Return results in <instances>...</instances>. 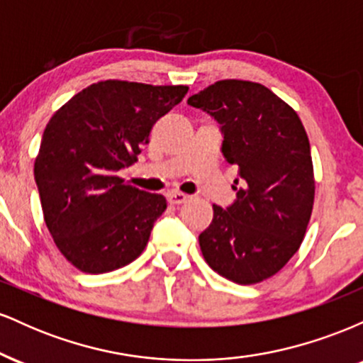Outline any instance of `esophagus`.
I'll return each mask as SVG.
<instances>
[{"mask_svg": "<svg viewBox=\"0 0 363 363\" xmlns=\"http://www.w3.org/2000/svg\"><path fill=\"white\" fill-rule=\"evenodd\" d=\"M187 198H189V196L181 193V191H169L167 193V201L170 205H181V203H184Z\"/></svg>", "mask_w": 363, "mask_h": 363, "instance_id": "34e87169", "label": "esophagus"}]
</instances>
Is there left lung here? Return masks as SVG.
Masks as SVG:
<instances>
[{
  "label": "left lung",
  "instance_id": "8db88e82",
  "mask_svg": "<svg viewBox=\"0 0 363 363\" xmlns=\"http://www.w3.org/2000/svg\"><path fill=\"white\" fill-rule=\"evenodd\" d=\"M220 124L222 153L239 167L235 201L213 205L199 234L211 269L239 285L278 273L301 247L312 205L311 145L297 112L261 83L222 80L187 99Z\"/></svg>",
  "mask_w": 363,
  "mask_h": 363
}]
</instances>
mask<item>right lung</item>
<instances>
[{
	"label": "right lung",
	"mask_w": 363,
	"mask_h": 363,
	"mask_svg": "<svg viewBox=\"0 0 363 363\" xmlns=\"http://www.w3.org/2000/svg\"><path fill=\"white\" fill-rule=\"evenodd\" d=\"M186 94L184 85L99 82L45 126L35 184L54 242L80 272H112L143 252L167 201L126 184L118 172L138 160L153 124Z\"/></svg>",
	"instance_id": "obj_1"
}]
</instances>
